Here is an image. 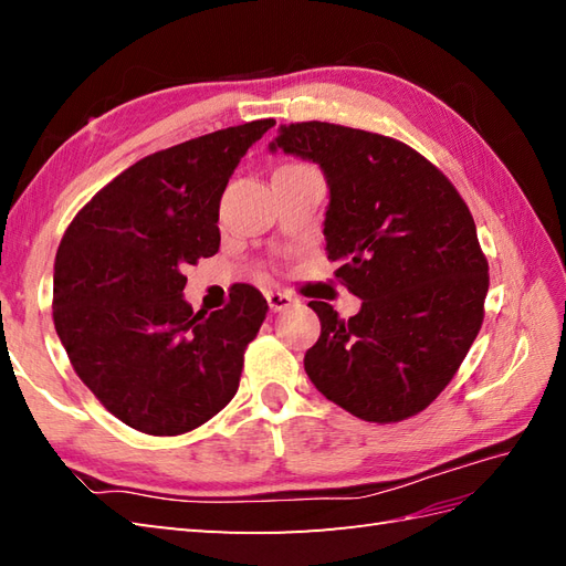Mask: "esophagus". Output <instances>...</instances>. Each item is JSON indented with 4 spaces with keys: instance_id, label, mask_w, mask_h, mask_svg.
Segmentation results:
<instances>
[{
    "instance_id": "esophagus-1",
    "label": "esophagus",
    "mask_w": 566,
    "mask_h": 566,
    "mask_svg": "<svg viewBox=\"0 0 566 566\" xmlns=\"http://www.w3.org/2000/svg\"><path fill=\"white\" fill-rule=\"evenodd\" d=\"M264 296H268V304H270V308L274 311V314H276V311H284V308L294 306V302H296L294 296L284 294V292H264Z\"/></svg>"
}]
</instances>
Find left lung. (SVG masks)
I'll use <instances>...</instances> for the list:
<instances>
[{"mask_svg":"<svg viewBox=\"0 0 566 566\" xmlns=\"http://www.w3.org/2000/svg\"><path fill=\"white\" fill-rule=\"evenodd\" d=\"M321 165L335 280L363 298L353 318L308 306L321 338L304 369L328 401L399 423L438 399L484 321L489 262L460 191L406 143L326 122L282 124L272 150Z\"/></svg>","mask_w":566,"mask_h":566,"instance_id":"8db88e82","label":"left lung"}]
</instances>
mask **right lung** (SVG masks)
Listing matches in <instances>:
<instances>
[{
  "instance_id": "right-lung-1",
  "label": "right lung",
  "mask_w": 566,
  "mask_h": 566,
  "mask_svg": "<svg viewBox=\"0 0 566 566\" xmlns=\"http://www.w3.org/2000/svg\"><path fill=\"white\" fill-rule=\"evenodd\" d=\"M274 118L213 130L134 163L70 221L53 323L106 411L148 436H185L233 399L268 302L238 284L213 314L182 298L187 264L219 252L223 189Z\"/></svg>"
}]
</instances>
